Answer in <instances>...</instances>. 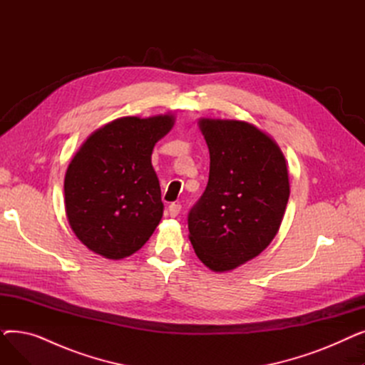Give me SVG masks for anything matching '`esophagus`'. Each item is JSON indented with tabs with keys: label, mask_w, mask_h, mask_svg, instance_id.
Returning <instances> with one entry per match:
<instances>
[{
	"label": "esophagus",
	"mask_w": 365,
	"mask_h": 365,
	"mask_svg": "<svg viewBox=\"0 0 365 365\" xmlns=\"http://www.w3.org/2000/svg\"><path fill=\"white\" fill-rule=\"evenodd\" d=\"M180 210H182V205H180V204L173 202V204L168 205V213H170L171 217H176V216L180 213Z\"/></svg>",
	"instance_id": "obj_1"
}]
</instances>
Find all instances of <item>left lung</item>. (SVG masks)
<instances>
[{
  "instance_id": "1",
  "label": "left lung",
  "mask_w": 365,
  "mask_h": 365,
  "mask_svg": "<svg viewBox=\"0 0 365 365\" xmlns=\"http://www.w3.org/2000/svg\"><path fill=\"white\" fill-rule=\"evenodd\" d=\"M210 152L208 183L187 216L189 240L213 272L259 256L279 231L290 197L289 168L278 143L238 120L200 118Z\"/></svg>"
}]
</instances>
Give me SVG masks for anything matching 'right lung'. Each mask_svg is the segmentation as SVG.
<instances>
[{"mask_svg":"<svg viewBox=\"0 0 365 365\" xmlns=\"http://www.w3.org/2000/svg\"><path fill=\"white\" fill-rule=\"evenodd\" d=\"M173 113L123 117L93 131L65 175L69 226L90 252L120 260L136 253L163 217L152 150L175 125Z\"/></svg>","mask_w":365,"mask_h":365,"instance_id":"1","label":"right lung"}]
</instances>
